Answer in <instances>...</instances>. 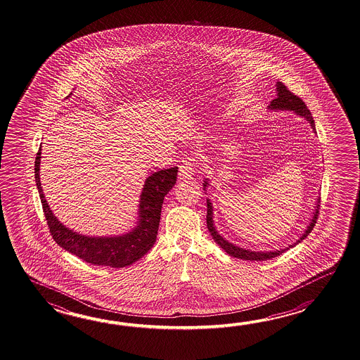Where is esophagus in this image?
Instances as JSON below:
<instances>
[{
  "instance_id": "34e87169",
  "label": "esophagus",
  "mask_w": 360,
  "mask_h": 360,
  "mask_svg": "<svg viewBox=\"0 0 360 360\" xmlns=\"http://www.w3.org/2000/svg\"><path fill=\"white\" fill-rule=\"evenodd\" d=\"M194 174V163L191 160L184 161L179 167V179L180 180H189Z\"/></svg>"
}]
</instances>
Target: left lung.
<instances>
[{
  "label": "left lung",
  "mask_w": 360,
  "mask_h": 360,
  "mask_svg": "<svg viewBox=\"0 0 360 360\" xmlns=\"http://www.w3.org/2000/svg\"><path fill=\"white\" fill-rule=\"evenodd\" d=\"M276 91H278L276 98L271 101V104L269 105V108H270V109H281V110H293L295 113H297V115H301V117H305L306 120L310 122V126H311L314 132H316V131H315V124H314L313 115H311L310 110L306 107V104L302 101V99L299 98L297 95H295L293 92L290 91L288 87H287L285 84H282V82H278V84H276ZM207 184H208L207 181H205V184H203L205 189H206ZM319 203H321V199L318 200V203H316V206H315V212H314L313 219H311V222L309 224L307 229L305 230V233L300 237L299 240H297L296 243H293V245H290V247L285 248V250H290L292 247L299 245L301 240H304V239L310 234V231H311L314 226H315V222L318 220L319 207H321ZM212 216H214V214H212V203L210 202V199H207V228L210 230V233H211V236L214 238V242L220 245L225 252L229 253L230 256H233V257L250 261L270 260V259H273V257H276V256L282 255V253L285 251V250H276L274 252H273V251H270V252H255V251H250V250L240 248V247H238V245H231L226 239H224V238L216 231V229H214Z\"/></svg>",
  "instance_id": "obj_1"
}]
</instances>
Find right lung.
Masks as SVG:
<instances>
[{
  "label": "right lung",
  "mask_w": 360,
  "mask_h": 360,
  "mask_svg": "<svg viewBox=\"0 0 360 360\" xmlns=\"http://www.w3.org/2000/svg\"><path fill=\"white\" fill-rule=\"evenodd\" d=\"M41 146L34 161V177L47 225L55 242L79 259L101 266L124 268L141 259L155 243L165 195L176 183L177 167L160 169L148 177L140 195L138 226L120 237H86L61 224L47 205L39 181Z\"/></svg>",
  "instance_id": "obj_1"
}]
</instances>
